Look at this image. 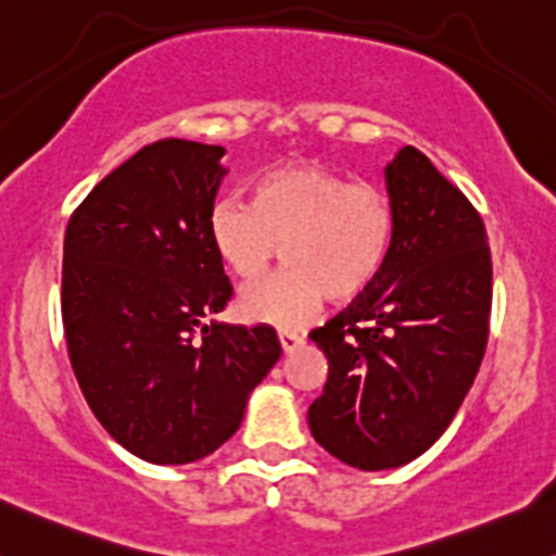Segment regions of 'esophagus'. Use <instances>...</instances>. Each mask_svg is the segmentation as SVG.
<instances>
[{
    "label": "esophagus",
    "instance_id": "obj_1",
    "mask_svg": "<svg viewBox=\"0 0 556 556\" xmlns=\"http://www.w3.org/2000/svg\"><path fill=\"white\" fill-rule=\"evenodd\" d=\"M278 341L280 349H283L286 354H291L299 344H302V336H299L296 330H278Z\"/></svg>",
    "mask_w": 556,
    "mask_h": 556
}]
</instances>
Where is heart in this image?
<instances>
[{
	"mask_svg": "<svg viewBox=\"0 0 556 556\" xmlns=\"http://www.w3.org/2000/svg\"><path fill=\"white\" fill-rule=\"evenodd\" d=\"M210 241L230 276L244 283L270 270L283 244V273L249 286L239 307L254 323L299 328L326 299L365 294L389 262L396 207L383 186L352 180L312 160H280L249 186V202L220 199Z\"/></svg>",
	"mask_w": 556,
	"mask_h": 556,
	"instance_id": "1",
	"label": "heart"
}]
</instances>
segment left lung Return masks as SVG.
<instances>
[{
    "instance_id": "obj_1",
    "label": "left lung",
    "mask_w": 556,
    "mask_h": 556,
    "mask_svg": "<svg viewBox=\"0 0 556 556\" xmlns=\"http://www.w3.org/2000/svg\"><path fill=\"white\" fill-rule=\"evenodd\" d=\"M386 184L396 207L389 262L309 333L328 357L309 430L357 470L407 465L433 446L489 341L491 249L478 210L415 147L386 165Z\"/></svg>"
}]
</instances>
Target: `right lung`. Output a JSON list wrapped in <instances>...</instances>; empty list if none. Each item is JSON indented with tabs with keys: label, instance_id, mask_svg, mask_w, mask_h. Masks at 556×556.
Masks as SVG:
<instances>
[{
	"label": "right lung",
	"instance_id": "add662e5",
	"mask_svg": "<svg viewBox=\"0 0 556 556\" xmlns=\"http://www.w3.org/2000/svg\"><path fill=\"white\" fill-rule=\"evenodd\" d=\"M223 147L160 139L99 180L65 230L62 326L91 413L154 465L236 433L276 330L207 323L233 296L210 241Z\"/></svg>",
	"mask_w": 556,
	"mask_h": 556
}]
</instances>
